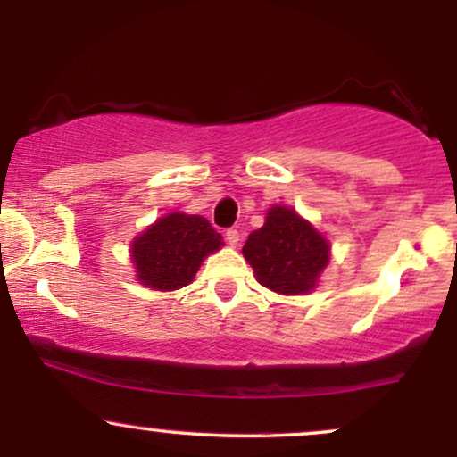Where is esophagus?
<instances>
[{
	"label": "esophagus",
	"mask_w": 457,
	"mask_h": 457,
	"mask_svg": "<svg viewBox=\"0 0 457 457\" xmlns=\"http://www.w3.org/2000/svg\"><path fill=\"white\" fill-rule=\"evenodd\" d=\"M225 240H228L229 246H236L240 243V232L238 229H228V232H225Z\"/></svg>",
	"instance_id": "34e87169"
}]
</instances>
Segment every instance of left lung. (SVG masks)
Returning <instances> with one entry per match:
<instances>
[{
	"instance_id": "obj_1",
	"label": "left lung",
	"mask_w": 457,
	"mask_h": 457,
	"mask_svg": "<svg viewBox=\"0 0 457 457\" xmlns=\"http://www.w3.org/2000/svg\"><path fill=\"white\" fill-rule=\"evenodd\" d=\"M258 283L283 296L309 295L330 262V243L295 208L275 204L243 246Z\"/></svg>"
}]
</instances>
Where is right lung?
Masks as SVG:
<instances>
[{"label":"right lung","instance_id":"right-lung-1","mask_svg":"<svg viewBox=\"0 0 457 457\" xmlns=\"http://www.w3.org/2000/svg\"><path fill=\"white\" fill-rule=\"evenodd\" d=\"M223 246V236L214 232L199 214H162L130 243L135 279L156 292L180 290L195 279L208 255Z\"/></svg>","mask_w":457,"mask_h":457}]
</instances>
